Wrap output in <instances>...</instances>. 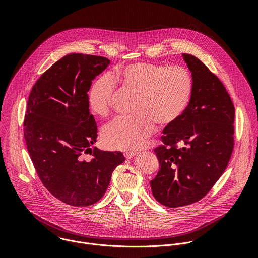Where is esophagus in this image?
Instances as JSON below:
<instances>
[{"mask_svg": "<svg viewBox=\"0 0 258 258\" xmlns=\"http://www.w3.org/2000/svg\"><path fill=\"white\" fill-rule=\"evenodd\" d=\"M136 155H137V152H134V151H127V152L124 153V157L126 159H131V158H133Z\"/></svg>", "mask_w": 258, "mask_h": 258, "instance_id": "esophagus-1", "label": "esophagus"}]
</instances>
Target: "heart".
Listing matches in <instances>:
<instances>
[{
  "label": "heart",
  "instance_id": "obj_1",
  "mask_svg": "<svg viewBox=\"0 0 258 258\" xmlns=\"http://www.w3.org/2000/svg\"><path fill=\"white\" fill-rule=\"evenodd\" d=\"M113 79L123 89L137 95L133 109L136 115L118 117L102 132L103 143L111 149L138 150L160 125L174 123L185 112L193 92V79L181 66L136 62L120 67ZM109 75L100 76L89 92V105L99 116H107L112 108L115 82Z\"/></svg>",
  "mask_w": 258,
  "mask_h": 258
}]
</instances>
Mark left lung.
<instances>
[{"label": "left lung", "instance_id": "1", "mask_svg": "<svg viewBox=\"0 0 258 258\" xmlns=\"http://www.w3.org/2000/svg\"><path fill=\"white\" fill-rule=\"evenodd\" d=\"M182 57L192 72L191 100L163 130L164 145L154 149L159 170L150 181L155 199L170 208L202 199L224 173L234 148L235 107L229 93L197 57Z\"/></svg>", "mask_w": 258, "mask_h": 258}]
</instances>
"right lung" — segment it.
<instances>
[{"instance_id":"1","label":"right lung","mask_w":258,"mask_h":258,"mask_svg":"<svg viewBox=\"0 0 258 258\" xmlns=\"http://www.w3.org/2000/svg\"><path fill=\"white\" fill-rule=\"evenodd\" d=\"M109 64L101 56L68 54L43 73L29 94L24 138L30 159L46 189L68 205L99 201L125 160L119 151L92 148L98 131L88 92ZM83 154L92 158L86 161Z\"/></svg>"}]
</instances>
